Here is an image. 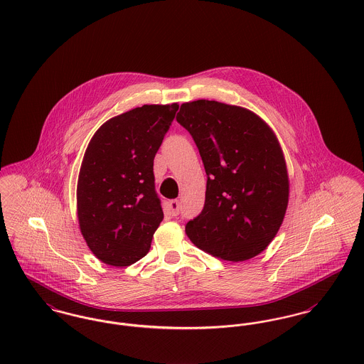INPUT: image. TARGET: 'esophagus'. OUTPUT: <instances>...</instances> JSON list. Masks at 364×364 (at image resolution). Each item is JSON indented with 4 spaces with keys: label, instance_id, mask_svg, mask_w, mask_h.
<instances>
[{
    "label": "esophagus",
    "instance_id": "1",
    "mask_svg": "<svg viewBox=\"0 0 364 364\" xmlns=\"http://www.w3.org/2000/svg\"><path fill=\"white\" fill-rule=\"evenodd\" d=\"M169 209H171V213L173 215H177L180 213V202L177 199H173L169 202Z\"/></svg>",
    "mask_w": 364,
    "mask_h": 364
}]
</instances>
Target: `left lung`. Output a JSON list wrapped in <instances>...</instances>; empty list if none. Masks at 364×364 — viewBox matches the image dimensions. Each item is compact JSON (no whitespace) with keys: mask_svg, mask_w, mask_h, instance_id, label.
I'll list each match as a JSON object with an SVG mask.
<instances>
[{"mask_svg":"<svg viewBox=\"0 0 364 364\" xmlns=\"http://www.w3.org/2000/svg\"><path fill=\"white\" fill-rule=\"evenodd\" d=\"M176 119L193 136L208 174L203 210L186 234L221 259L259 255L278 234L289 203L277 134L253 111L215 100L183 103Z\"/></svg>","mask_w":364,"mask_h":364,"instance_id":"1","label":"left lung"}]
</instances>
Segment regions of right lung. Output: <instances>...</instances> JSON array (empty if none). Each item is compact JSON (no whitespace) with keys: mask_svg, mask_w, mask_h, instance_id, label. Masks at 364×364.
<instances>
[{"mask_svg":"<svg viewBox=\"0 0 364 364\" xmlns=\"http://www.w3.org/2000/svg\"><path fill=\"white\" fill-rule=\"evenodd\" d=\"M177 109V103L133 108L108 119L87 144L77 214L86 245L107 265L128 267L150 252L164 218L154 158Z\"/></svg>","mask_w":364,"mask_h":364,"instance_id":"1","label":"right lung"}]
</instances>
